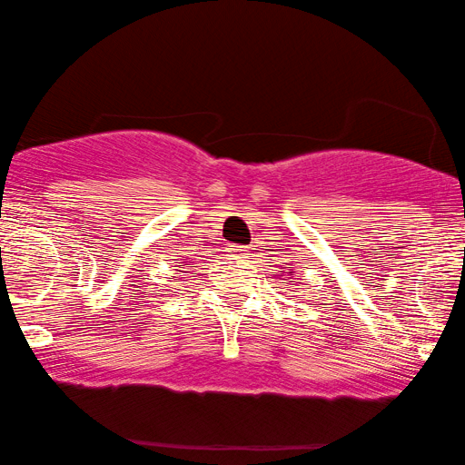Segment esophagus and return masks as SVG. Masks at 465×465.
Segmentation results:
<instances>
[{"label":"esophagus","mask_w":465,"mask_h":465,"mask_svg":"<svg viewBox=\"0 0 465 465\" xmlns=\"http://www.w3.org/2000/svg\"><path fill=\"white\" fill-rule=\"evenodd\" d=\"M228 258H231V261H243V258H247V247H243V245H228Z\"/></svg>","instance_id":"obj_1"}]
</instances>
